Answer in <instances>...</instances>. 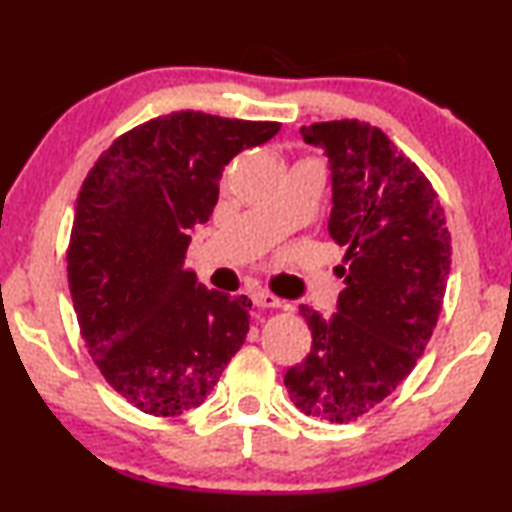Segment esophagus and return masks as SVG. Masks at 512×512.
I'll use <instances>...</instances> for the list:
<instances>
[{
  "mask_svg": "<svg viewBox=\"0 0 512 512\" xmlns=\"http://www.w3.org/2000/svg\"><path fill=\"white\" fill-rule=\"evenodd\" d=\"M251 300H254L258 307H279V305H282V300H279L277 296H272L270 291H256L254 296H251Z\"/></svg>",
  "mask_w": 512,
  "mask_h": 512,
  "instance_id": "esophagus-1",
  "label": "esophagus"
}]
</instances>
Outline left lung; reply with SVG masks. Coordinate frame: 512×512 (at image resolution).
Instances as JSON below:
<instances>
[{
  "mask_svg": "<svg viewBox=\"0 0 512 512\" xmlns=\"http://www.w3.org/2000/svg\"><path fill=\"white\" fill-rule=\"evenodd\" d=\"M300 132L328 158V233L347 247V268L331 319L300 305L312 349L284 384L305 415L347 424L382 403L424 354L450 275V233L431 181L380 128L331 121Z\"/></svg>",
  "mask_w": 512,
  "mask_h": 512,
  "instance_id": "obj_1",
  "label": "left lung"
}]
</instances>
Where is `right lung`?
I'll return each mask as SVG.
<instances>
[{
    "mask_svg": "<svg viewBox=\"0 0 512 512\" xmlns=\"http://www.w3.org/2000/svg\"><path fill=\"white\" fill-rule=\"evenodd\" d=\"M277 132L172 111L118 137L83 181L67 251L74 310L104 380L146 415L205 403L247 338L251 300L209 291L184 258L223 167Z\"/></svg>",
    "mask_w": 512,
    "mask_h": 512,
    "instance_id": "right-lung-1",
    "label": "right lung"
}]
</instances>
